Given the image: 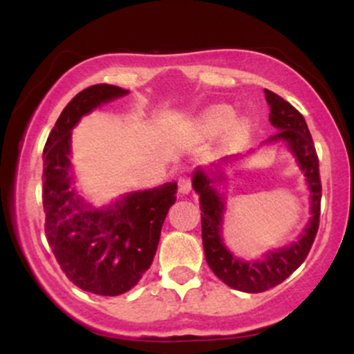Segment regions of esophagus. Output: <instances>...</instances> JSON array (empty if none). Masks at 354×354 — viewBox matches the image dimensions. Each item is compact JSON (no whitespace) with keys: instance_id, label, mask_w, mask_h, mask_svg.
<instances>
[{"instance_id":"1","label":"esophagus","mask_w":354,"mask_h":354,"mask_svg":"<svg viewBox=\"0 0 354 354\" xmlns=\"http://www.w3.org/2000/svg\"><path fill=\"white\" fill-rule=\"evenodd\" d=\"M178 189H180V193H183V194L189 193V191L193 189V185H191V178L189 176H181L180 180H178Z\"/></svg>"}]
</instances>
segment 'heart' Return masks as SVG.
<instances>
[{
	"label": "heart",
	"mask_w": 354,
	"mask_h": 354,
	"mask_svg": "<svg viewBox=\"0 0 354 354\" xmlns=\"http://www.w3.org/2000/svg\"><path fill=\"white\" fill-rule=\"evenodd\" d=\"M231 123H233V113H231V109L225 106H218L213 108L211 111H208L203 116L201 128L203 131L208 133V135H218V133L226 131L231 126ZM234 131H236L238 135H241V133L245 131V126L236 124Z\"/></svg>",
	"instance_id": "obj_1"
}]
</instances>
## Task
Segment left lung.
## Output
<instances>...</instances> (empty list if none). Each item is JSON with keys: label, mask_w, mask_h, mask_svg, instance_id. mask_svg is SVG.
Segmentation results:
<instances>
[{"label": "left lung", "mask_w": 354, "mask_h": 354, "mask_svg": "<svg viewBox=\"0 0 354 354\" xmlns=\"http://www.w3.org/2000/svg\"><path fill=\"white\" fill-rule=\"evenodd\" d=\"M265 96L270 104V121L279 129L268 141L283 140L290 145L296 160L306 176L311 191V214L313 218L304 228L298 243L281 250L270 251L261 261H241L226 250L221 241L223 205L219 194L214 191L209 180L201 169L194 173L193 188L200 194L201 203V236L205 246L206 261L214 274L228 286L245 293H261L283 283L293 271L301 266L310 253L313 241L319 228L321 213V178L319 160L306 121L301 113L291 106L281 96L265 89Z\"/></svg>", "instance_id": "obj_1"}]
</instances>
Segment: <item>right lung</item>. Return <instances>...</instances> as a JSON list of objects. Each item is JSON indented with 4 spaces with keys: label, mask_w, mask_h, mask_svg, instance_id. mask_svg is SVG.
<instances>
[{
    "label": "right lung",
    "mask_w": 354,
    "mask_h": 354,
    "mask_svg": "<svg viewBox=\"0 0 354 354\" xmlns=\"http://www.w3.org/2000/svg\"><path fill=\"white\" fill-rule=\"evenodd\" d=\"M113 84H93L63 109L43 149L44 233L71 283L88 293L118 296L131 290L151 266L176 183L124 196L108 209H93L75 193L70 176L71 129L81 116L126 95Z\"/></svg>",
    "instance_id": "add662e5"
}]
</instances>
